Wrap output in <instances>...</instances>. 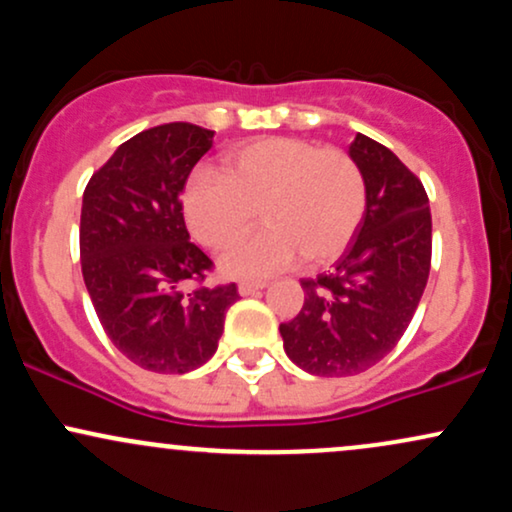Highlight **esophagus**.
I'll return each mask as SVG.
<instances>
[{
	"label": "esophagus",
	"instance_id": "obj_1",
	"mask_svg": "<svg viewBox=\"0 0 512 512\" xmlns=\"http://www.w3.org/2000/svg\"><path fill=\"white\" fill-rule=\"evenodd\" d=\"M264 281H243V284L238 286V293L240 296H255L257 291H262L264 289Z\"/></svg>",
	"mask_w": 512,
	"mask_h": 512
}]
</instances>
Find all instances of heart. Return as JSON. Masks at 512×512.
Listing matches in <instances>:
<instances>
[{"label":"heart","instance_id":"1","mask_svg":"<svg viewBox=\"0 0 512 512\" xmlns=\"http://www.w3.org/2000/svg\"><path fill=\"white\" fill-rule=\"evenodd\" d=\"M366 204V178L346 151L289 137L228 151L223 175L199 168L182 192L187 228L211 250L236 245L262 214L267 231L221 260L238 279L276 274L301 257L313 267L334 262L361 228Z\"/></svg>","mask_w":512,"mask_h":512}]
</instances>
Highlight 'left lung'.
<instances>
[{
  "instance_id": "left-lung-1",
  "label": "left lung",
  "mask_w": 512,
  "mask_h": 512,
  "mask_svg": "<svg viewBox=\"0 0 512 512\" xmlns=\"http://www.w3.org/2000/svg\"><path fill=\"white\" fill-rule=\"evenodd\" d=\"M349 156L366 178V216L334 272L301 281V313L279 325L286 356L322 378L383 361L407 332L431 272V209L421 180L366 134H356Z\"/></svg>"
}]
</instances>
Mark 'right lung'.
Wrapping results in <instances>:
<instances>
[{"label": "right lung", "mask_w": 512, "mask_h": 512, "mask_svg": "<svg viewBox=\"0 0 512 512\" xmlns=\"http://www.w3.org/2000/svg\"><path fill=\"white\" fill-rule=\"evenodd\" d=\"M214 132L168 122L117 146L81 204V272L110 342L139 368L190 373L219 346L236 284H202L214 262L190 243L180 192Z\"/></svg>", "instance_id": "1"}]
</instances>
